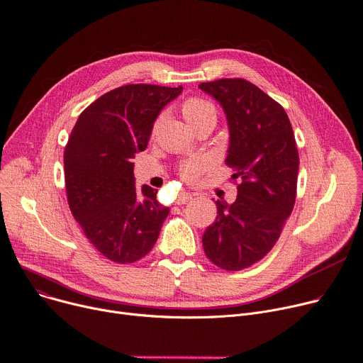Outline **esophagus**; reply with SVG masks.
Segmentation results:
<instances>
[{"label":"esophagus","mask_w":363,"mask_h":363,"mask_svg":"<svg viewBox=\"0 0 363 363\" xmlns=\"http://www.w3.org/2000/svg\"><path fill=\"white\" fill-rule=\"evenodd\" d=\"M191 199H192V192H186V191H182L181 194L178 196V200H177V203H178V204H185V203H188Z\"/></svg>","instance_id":"obj_1"}]
</instances>
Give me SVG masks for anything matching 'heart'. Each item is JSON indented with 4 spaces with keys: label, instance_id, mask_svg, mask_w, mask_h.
<instances>
[{
    "label": "heart",
    "instance_id": "heart-1",
    "mask_svg": "<svg viewBox=\"0 0 363 363\" xmlns=\"http://www.w3.org/2000/svg\"><path fill=\"white\" fill-rule=\"evenodd\" d=\"M181 111H182V115H184L186 123L194 130H197L199 127H201L206 123L216 124V121H217L216 106L210 101L203 99V98H196V96L194 98H188L181 105ZM160 121H162V116L156 121L155 128H153L155 131L157 130ZM204 167H206L204 160H200V159L189 160L181 166V175L186 181H194L203 172Z\"/></svg>",
    "mask_w": 363,
    "mask_h": 363
}]
</instances>
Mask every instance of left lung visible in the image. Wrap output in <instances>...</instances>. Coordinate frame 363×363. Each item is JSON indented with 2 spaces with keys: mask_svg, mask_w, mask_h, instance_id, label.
<instances>
[{
  "mask_svg": "<svg viewBox=\"0 0 363 363\" xmlns=\"http://www.w3.org/2000/svg\"><path fill=\"white\" fill-rule=\"evenodd\" d=\"M225 111L229 128L226 164L240 179L232 204L216 201L217 217L203 247L217 267L238 272L267 255L291 216L299 155L286 111L244 79L201 83Z\"/></svg>",
  "mask_w": 363,
  "mask_h": 363,
  "instance_id": "left-lung-1",
  "label": "left lung"
}]
</instances>
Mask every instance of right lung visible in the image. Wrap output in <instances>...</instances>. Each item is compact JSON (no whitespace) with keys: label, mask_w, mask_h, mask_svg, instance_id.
<instances>
[{"label":"right lung","mask_w":363,"mask_h":363,"mask_svg":"<svg viewBox=\"0 0 363 363\" xmlns=\"http://www.w3.org/2000/svg\"><path fill=\"white\" fill-rule=\"evenodd\" d=\"M179 87L127 84L79 116L64 152L69 210L84 235L113 262H134L155 247L169 214L157 189L135 188L134 155L146 150L160 111Z\"/></svg>","instance_id":"obj_1"}]
</instances>
